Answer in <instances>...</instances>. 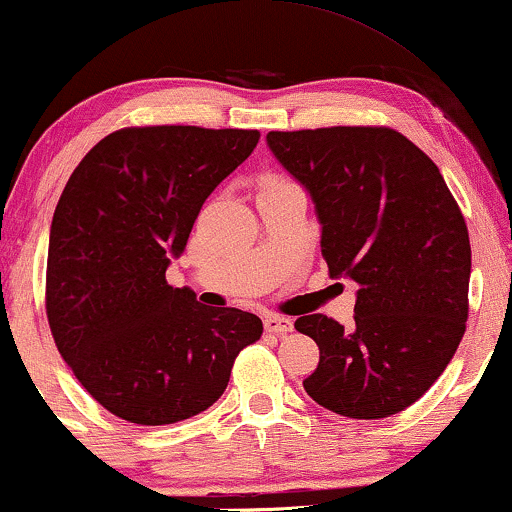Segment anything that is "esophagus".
Segmentation results:
<instances>
[{
	"mask_svg": "<svg viewBox=\"0 0 512 512\" xmlns=\"http://www.w3.org/2000/svg\"><path fill=\"white\" fill-rule=\"evenodd\" d=\"M264 329H267L269 334L283 336V334H288V331H293V322L288 317L269 315V317H264Z\"/></svg>",
	"mask_w": 512,
	"mask_h": 512,
	"instance_id": "34e87169",
	"label": "esophagus"
}]
</instances>
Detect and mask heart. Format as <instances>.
<instances>
[{
  "instance_id": "heart-1",
  "label": "heart",
  "mask_w": 512,
  "mask_h": 512,
  "mask_svg": "<svg viewBox=\"0 0 512 512\" xmlns=\"http://www.w3.org/2000/svg\"><path fill=\"white\" fill-rule=\"evenodd\" d=\"M286 183H291V181H286V178H279V176H269V178H264L262 188H279V186H286Z\"/></svg>"
}]
</instances>
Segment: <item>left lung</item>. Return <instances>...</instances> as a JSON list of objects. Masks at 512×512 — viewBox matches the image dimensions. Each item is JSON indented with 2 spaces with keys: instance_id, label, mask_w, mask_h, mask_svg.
Returning <instances> with one entry per match:
<instances>
[{
  "instance_id": "1",
  "label": "left lung",
  "mask_w": 512,
  "mask_h": 512,
  "mask_svg": "<svg viewBox=\"0 0 512 512\" xmlns=\"http://www.w3.org/2000/svg\"><path fill=\"white\" fill-rule=\"evenodd\" d=\"M267 143L315 200L329 274L357 283L353 329L295 319L319 346L307 396L353 420L410 408L451 362L470 312V236L439 166L389 126L272 131Z\"/></svg>"
}]
</instances>
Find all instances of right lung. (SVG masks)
<instances>
[{
    "instance_id": "1",
    "label": "right lung",
    "mask_w": 512,
    "mask_h": 512,
    "mask_svg": "<svg viewBox=\"0 0 512 512\" xmlns=\"http://www.w3.org/2000/svg\"><path fill=\"white\" fill-rule=\"evenodd\" d=\"M257 140L243 128H119L59 197L47 322L80 386L121 420L159 427L200 415L229 386L240 350L260 341V317L166 283L202 202Z\"/></svg>"
}]
</instances>
